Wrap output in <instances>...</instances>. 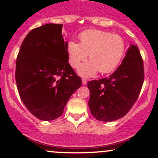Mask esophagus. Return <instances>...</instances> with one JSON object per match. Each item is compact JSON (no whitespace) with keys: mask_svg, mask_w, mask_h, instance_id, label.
<instances>
[{"mask_svg":"<svg viewBox=\"0 0 158 158\" xmlns=\"http://www.w3.org/2000/svg\"><path fill=\"white\" fill-rule=\"evenodd\" d=\"M81 81H82V85H86L87 84V80L85 79H84V78H83L82 79H81Z\"/></svg>","mask_w":158,"mask_h":158,"instance_id":"esophagus-1","label":"esophagus"}]
</instances>
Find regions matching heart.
Listing matches in <instances>:
<instances>
[{"label": "heart", "mask_w": 158, "mask_h": 158, "mask_svg": "<svg viewBox=\"0 0 158 158\" xmlns=\"http://www.w3.org/2000/svg\"><path fill=\"white\" fill-rule=\"evenodd\" d=\"M79 44L70 41L67 44L69 63L77 68L89 56L90 61L81 64L78 73L85 77L94 76L99 70L108 73L119 64L125 52L122 37L99 30H88L79 36Z\"/></svg>", "instance_id": "obj_1"}]
</instances>
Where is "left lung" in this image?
I'll return each mask as SVG.
<instances>
[{
    "mask_svg": "<svg viewBox=\"0 0 158 158\" xmlns=\"http://www.w3.org/2000/svg\"><path fill=\"white\" fill-rule=\"evenodd\" d=\"M143 81L142 57L137 45L131 44L111 75L88 83L90 113L97 120L104 122L122 118L137 101Z\"/></svg>",
    "mask_w": 158,
    "mask_h": 158,
    "instance_id": "8db88e82",
    "label": "left lung"
}]
</instances>
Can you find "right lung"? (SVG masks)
Here are the masks:
<instances>
[{
    "mask_svg": "<svg viewBox=\"0 0 158 158\" xmlns=\"http://www.w3.org/2000/svg\"><path fill=\"white\" fill-rule=\"evenodd\" d=\"M62 24L48 23L31 30L16 61L15 80L21 100L38 119L59 118L81 85L68 62Z\"/></svg>",
    "mask_w": 158,
    "mask_h": 158,
    "instance_id": "right-lung-1",
    "label": "right lung"
}]
</instances>
